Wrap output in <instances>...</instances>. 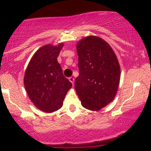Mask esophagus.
<instances>
[{"instance_id": "34e87169", "label": "esophagus", "mask_w": 151, "mask_h": 151, "mask_svg": "<svg viewBox=\"0 0 151 151\" xmlns=\"http://www.w3.org/2000/svg\"><path fill=\"white\" fill-rule=\"evenodd\" d=\"M68 80H69V81L71 82L72 84H74V77H69V78H68Z\"/></svg>"}]
</instances>
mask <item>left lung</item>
Here are the masks:
<instances>
[{"label":"left lung","instance_id":"1","mask_svg":"<svg viewBox=\"0 0 151 151\" xmlns=\"http://www.w3.org/2000/svg\"><path fill=\"white\" fill-rule=\"evenodd\" d=\"M80 74L75 90L82 105L98 111L115 98L119 85L121 68L112 47L104 39L90 36L77 43Z\"/></svg>","mask_w":151,"mask_h":151}]
</instances>
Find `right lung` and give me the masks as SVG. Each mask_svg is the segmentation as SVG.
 <instances>
[{"mask_svg": "<svg viewBox=\"0 0 151 151\" xmlns=\"http://www.w3.org/2000/svg\"><path fill=\"white\" fill-rule=\"evenodd\" d=\"M63 44L47 45L33 55L27 67L24 85L35 106L45 112H52L63 106V99L72 84L63 76L57 58Z\"/></svg>", "mask_w": 151, "mask_h": 151, "instance_id": "right-lung-1", "label": "right lung"}]
</instances>
